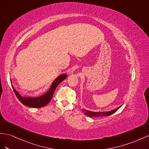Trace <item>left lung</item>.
I'll return each instance as SVG.
<instances>
[{"mask_svg":"<svg viewBox=\"0 0 149 149\" xmlns=\"http://www.w3.org/2000/svg\"><path fill=\"white\" fill-rule=\"evenodd\" d=\"M120 106V107H121ZM120 107H118L116 109H114L112 111H103V112H93V111H90L86 109H82V111L84 112L86 115L90 116V117H99V116H109L111 114H113L114 112H116L117 110L119 109Z\"/></svg>","mask_w":149,"mask_h":149,"instance_id":"8db88e82","label":"left lung"}]
</instances>
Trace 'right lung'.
Listing matches in <instances>:
<instances>
[{
  "instance_id": "obj_1",
  "label": "right lung",
  "mask_w": 149,
  "mask_h": 149,
  "mask_svg": "<svg viewBox=\"0 0 149 149\" xmlns=\"http://www.w3.org/2000/svg\"><path fill=\"white\" fill-rule=\"evenodd\" d=\"M67 77V74H62L59 75L58 77L55 79L50 86V88L47 91V93L39 97H22L18 93L17 91L14 88L13 86H12L14 92L16 94V97L18 100L20 101L25 106H27L28 107L34 108H40L46 106L48 104L49 101H51L53 97V93L56 88V87L60 82H62L63 80Z\"/></svg>"
}]
</instances>
